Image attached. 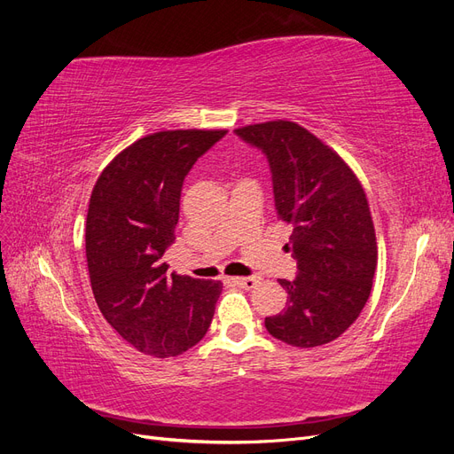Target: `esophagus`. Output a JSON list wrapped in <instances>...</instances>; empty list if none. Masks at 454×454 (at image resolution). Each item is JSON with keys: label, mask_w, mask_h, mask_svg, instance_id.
I'll list each match as a JSON object with an SVG mask.
<instances>
[{"label": "esophagus", "mask_w": 454, "mask_h": 454, "mask_svg": "<svg viewBox=\"0 0 454 454\" xmlns=\"http://www.w3.org/2000/svg\"><path fill=\"white\" fill-rule=\"evenodd\" d=\"M232 282H235L240 287H244V290H252V287H255V284L259 280L255 277H244V278H232Z\"/></svg>", "instance_id": "1"}]
</instances>
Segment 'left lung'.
Masks as SVG:
<instances>
[{
  "instance_id": "1",
  "label": "left lung",
  "mask_w": 454,
  "mask_h": 454,
  "mask_svg": "<svg viewBox=\"0 0 454 454\" xmlns=\"http://www.w3.org/2000/svg\"><path fill=\"white\" fill-rule=\"evenodd\" d=\"M235 134L267 157L277 214L294 229L297 277L278 280L287 307L265 318L267 332L299 348L332 342L360 316L377 269L364 187L333 149L292 121L248 125Z\"/></svg>"
}]
</instances>
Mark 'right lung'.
Here are the masks:
<instances>
[{
    "mask_svg": "<svg viewBox=\"0 0 454 454\" xmlns=\"http://www.w3.org/2000/svg\"><path fill=\"white\" fill-rule=\"evenodd\" d=\"M227 130H164L107 164L87 214L92 294L107 324L155 358L177 356L206 335L222 282L167 274L185 176Z\"/></svg>",
    "mask_w": 454,
    "mask_h": 454,
    "instance_id": "1",
    "label": "right lung"
}]
</instances>
